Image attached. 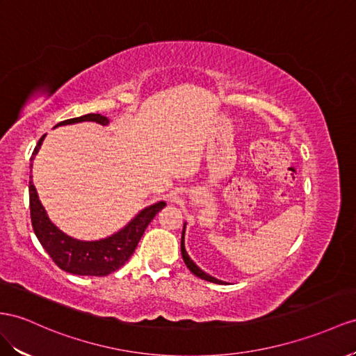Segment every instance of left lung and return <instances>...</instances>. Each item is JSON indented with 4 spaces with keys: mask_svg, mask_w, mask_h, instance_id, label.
I'll return each instance as SVG.
<instances>
[{
    "mask_svg": "<svg viewBox=\"0 0 356 356\" xmlns=\"http://www.w3.org/2000/svg\"><path fill=\"white\" fill-rule=\"evenodd\" d=\"M186 225V224H185ZM185 225H184V232H181V242H180V250H181V257H184V261H185V265L189 268V270L194 273V275H197L198 278H202V280H206V281H211V282H216V284H222L224 281H221V280H216V278H213V277H211L209 275V273H206L204 270H202L200 269L195 263L191 260V257L188 256V252H186V250H185Z\"/></svg>",
    "mask_w": 356,
    "mask_h": 356,
    "instance_id": "8db88e82",
    "label": "left lung"
}]
</instances>
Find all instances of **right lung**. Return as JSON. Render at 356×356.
I'll return each mask as SVG.
<instances>
[{"label":"right lung","mask_w":356,"mask_h":356,"mask_svg":"<svg viewBox=\"0 0 356 356\" xmlns=\"http://www.w3.org/2000/svg\"><path fill=\"white\" fill-rule=\"evenodd\" d=\"M81 122H96L102 126L109 123L105 115L86 114L69 120L60 122L57 126L74 124ZM44 135L39 140L33 152V156L39 152ZM33 161V158H31ZM31 177V176H30ZM30 212L33 230L38 236L42 247L49 254V257L56 261V265L75 275H91L105 277L108 273L122 268L134 254L141 236L147 225L159 211L165 207V202H158L136 215L134 220L124 225L120 232H117L100 241H78L63 233L58 227L54 225L42 206L38 191H35L33 180H30Z\"/></svg>","instance_id":"1"}]
</instances>
